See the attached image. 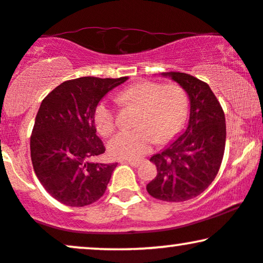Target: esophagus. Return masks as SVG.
Instances as JSON below:
<instances>
[{
    "mask_svg": "<svg viewBox=\"0 0 263 263\" xmlns=\"http://www.w3.org/2000/svg\"><path fill=\"white\" fill-rule=\"evenodd\" d=\"M121 163H125V164H129L131 166L134 167H137L138 165L141 164V160H122Z\"/></svg>",
    "mask_w": 263,
    "mask_h": 263,
    "instance_id": "1",
    "label": "esophagus"
}]
</instances>
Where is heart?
<instances>
[{
  "label": "heart",
  "instance_id": "b5f03b06",
  "mask_svg": "<svg viewBox=\"0 0 263 263\" xmlns=\"http://www.w3.org/2000/svg\"><path fill=\"white\" fill-rule=\"evenodd\" d=\"M123 105L137 107L135 128L123 129L107 143L110 156L118 159H137L148 153L156 142L165 143L178 135L187 116V96L175 83L160 84L140 81L118 94ZM93 122L101 136H109L115 128V109L109 100L97 104Z\"/></svg>",
  "mask_w": 263,
  "mask_h": 263
}]
</instances>
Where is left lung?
<instances>
[{"label":"left lung","instance_id":"1","mask_svg":"<svg viewBox=\"0 0 263 263\" xmlns=\"http://www.w3.org/2000/svg\"><path fill=\"white\" fill-rule=\"evenodd\" d=\"M163 76L187 93L190 118L181 135L151 158L158 173L147 191L157 200L182 202L201 195L216 179L226 149V116L207 83L181 72Z\"/></svg>","mask_w":263,"mask_h":263}]
</instances>
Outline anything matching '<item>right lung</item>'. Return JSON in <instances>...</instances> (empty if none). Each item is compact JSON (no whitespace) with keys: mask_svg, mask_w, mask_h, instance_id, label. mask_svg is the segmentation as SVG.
Here are the masks:
<instances>
[{"mask_svg":"<svg viewBox=\"0 0 263 263\" xmlns=\"http://www.w3.org/2000/svg\"><path fill=\"white\" fill-rule=\"evenodd\" d=\"M127 77H81L66 81L41 101L30 136L34 172L55 200L71 207L97 202L118 163L93 158L105 152L97 136L93 112L107 91Z\"/></svg>","mask_w":263,"mask_h":263,"instance_id":"obj_1","label":"right lung"}]
</instances>
